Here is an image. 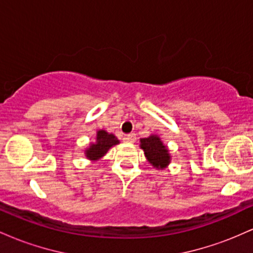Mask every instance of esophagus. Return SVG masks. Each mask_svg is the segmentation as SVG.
Instances as JSON below:
<instances>
[{"mask_svg": "<svg viewBox=\"0 0 253 253\" xmlns=\"http://www.w3.org/2000/svg\"><path fill=\"white\" fill-rule=\"evenodd\" d=\"M125 140L128 141V143H134V141L136 140L135 134L134 133H129V134H127L126 136H125Z\"/></svg>", "mask_w": 253, "mask_h": 253, "instance_id": "obj_1", "label": "esophagus"}]
</instances>
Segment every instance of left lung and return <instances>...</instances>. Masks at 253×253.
I'll list each match as a JSON object with an SVG mask.
<instances>
[{"mask_svg": "<svg viewBox=\"0 0 253 253\" xmlns=\"http://www.w3.org/2000/svg\"><path fill=\"white\" fill-rule=\"evenodd\" d=\"M140 149L144 151L147 162L157 170H164L171 162V156L167 145L158 134H151L140 139Z\"/></svg>", "mask_w": 253, "mask_h": 253, "instance_id": "1", "label": "left lung"}]
</instances>
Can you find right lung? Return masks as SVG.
<instances>
[{"label": "right lung", "mask_w": 253, "mask_h": 253, "mask_svg": "<svg viewBox=\"0 0 253 253\" xmlns=\"http://www.w3.org/2000/svg\"><path fill=\"white\" fill-rule=\"evenodd\" d=\"M120 144V140L113 133L104 129H98L96 132V140L90 143L89 146L84 150V155L91 162H97L106 155L115 145Z\"/></svg>", "instance_id": "1"}]
</instances>
